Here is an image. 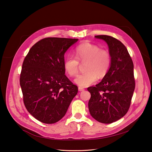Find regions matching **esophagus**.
<instances>
[{"instance_id":"34e87169","label":"esophagus","mask_w":152,"mask_h":152,"mask_svg":"<svg viewBox=\"0 0 152 152\" xmlns=\"http://www.w3.org/2000/svg\"><path fill=\"white\" fill-rule=\"evenodd\" d=\"M85 89L83 88H82V87H78V90L79 91H83Z\"/></svg>"}]
</instances>
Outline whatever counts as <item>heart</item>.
Returning <instances> with one entry per match:
<instances>
[{
	"mask_svg": "<svg viewBox=\"0 0 152 152\" xmlns=\"http://www.w3.org/2000/svg\"><path fill=\"white\" fill-rule=\"evenodd\" d=\"M75 57L68 56L65 58L64 68L70 77L75 76L78 72L79 62L85 64V72L78 75L75 82L80 87H86L95 83L98 77L103 78L110 70L112 58L107 50L102 49L97 45L84 42L75 49Z\"/></svg>",
	"mask_w": 152,
	"mask_h": 152,
	"instance_id": "obj_1",
	"label": "heart"
}]
</instances>
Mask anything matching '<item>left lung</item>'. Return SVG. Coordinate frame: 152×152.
Wrapping results in <instances>:
<instances>
[{
	"label": "left lung",
	"instance_id": "1",
	"mask_svg": "<svg viewBox=\"0 0 152 152\" xmlns=\"http://www.w3.org/2000/svg\"><path fill=\"white\" fill-rule=\"evenodd\" d=\"M108 44L112 63L108 74L95 87L87 88L90 115L103 124H111L129 111L135 87L133 63L126 47L113 37L95 35Z\"/></svg>",
	"mask_w": 152,
	"mask_h": 152
}]
</instances>
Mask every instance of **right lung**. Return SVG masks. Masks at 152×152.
Returning a JSON list of instances; mask_svg holds the SVG:
<instances>
[{
    "mask_svg": "<svg viewBox=\"0 0 152 152\" xmlns=\"http://www.w3.org/2000/svg\"><path fill=\"white\" fill-rule=\"evenodd\" d=\"M77 39L47 37L37 42L24 58L20 75L23 101L40 122L52 124L65 115L78 87L65 75L64 54Z\"/></svg>",
    "mask_w": 152,
    "mask_h": 152,
    "instance_id": "add662e5",
    "label": "right lung"
}]
</instances>
